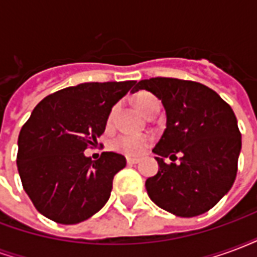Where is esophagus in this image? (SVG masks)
Listing matches in <instances>:
<instances>
[{"mask_svg":"<svg viewBox=\"0 0 257 257\" xmlns=\"http://www.w3.org/2000/svg\"><path fill=\"white\" fill-rule=\"evenodd\" d=\"M139 158H131V157L126 158V164H128V165H135V164H139Z\"/></svg>","mask_w":257,"mask_h":257,"instance_id":"1","label":"esophagus"}]
</instances>
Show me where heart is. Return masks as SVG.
I'll return each mask as SVG.
<instances>
[{
    "instance_id": "1",
    "label": "heart",
    "mask_w": 257,
    "mask_h": 257,
    "mask_svg": "<svg viewBox=\"0 0 257 257\" xmlns=\"http://www.w3.org/2000/svg\"><path fill=\"white\" fill-rule=\"evenodd\" d=\"M135 103H136V107L145 114L146 117H154L160 110V100L156 96L147 93V92H142L136 96ZM114 115H115V107H112L111 111L108 114V118H107L108 125H111L112 121H114ZM150 143L151 139L146 135L121 134L112 139L111 147L114 150L123 153L126 156L136 157L143 154L146 149L150 146Z\"/></svg>"
}]
</instances>
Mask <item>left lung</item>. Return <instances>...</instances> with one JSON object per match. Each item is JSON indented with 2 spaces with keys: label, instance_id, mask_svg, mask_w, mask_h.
I'll use <instances>...</instances> for the list:
<instances>
[{
  "label": "left lung",
  "instance_id": "left-lung-1",
  "mask_svg": "<svg viewBox=\"0 0 257 257\" xmlns=\"http://www.w3.org/2000/svg\"><path fill=\"white\" fill-rule=\"evenodd\" d=\"M139 89L156 95L167 112V129L154 149L160 169L146 180L149 197L173 215H202L237 176L241 132L234 111L215 90L194 81L156 77L139 81L134 92Z\"/></svg>",
  "mask_w": 257,
  "mask_h": 257
}]
</instances>
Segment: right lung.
I'll return each mask as SVG.
<instances>
[{"instance_id":"obj_1","label":"right lung","mask_w":257,"mask_h":257,"mask_svg":"<svg viewBox=\"0 0 257 257\" xmlns=\"http://www.w3.org/2000/svg\"><path fill=\"white\" fill-rule=\"evenodd\" d=\"M136 84L85 82L44 97L22 126L18 171L36 209L60 224H75L104 206L112 179L126 165L125 157L101 153L84 156L106 129L112 106Z\"/></svg>"}]
</instances>
